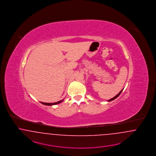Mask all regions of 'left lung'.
<instances>
[{
    "label": "left lung",
    "instance_id": "obj_1",
    "mask_svg": "<svg viewBox=\"0 0 156 156\" xmlns=\"http://www.w3.org/2000/svg\"><path fill=\"white\" fill-rule=\"evenodd\" d=\"M123 90V89H122V90H121V91H120V92H119V93H118V94H117V95H116V96H115V97H113V98H111V99H110V100H108V101H112V100H115V98H117V97H118V96H119V95H120V94H121V93H122V90Z\"/></svg>",
    "mask_w": 156,
    "mask_h": 156
}]
</instances>
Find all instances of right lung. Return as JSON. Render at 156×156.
<instances>
[{
    "mask_svg": "<svg viewBox=\"0 0 156 156\" xmlns=\"http://www.w3.org/2000/svg\"><path fill=\"white\" fill-rule=\"evenodd\" d=\"M63 100H61L59 101L56 102H54V103H46V102H41V104H44V105H56V104H59L62 102L63 101Z\"/></svg>",
    "mask_w": 156,
    "mask_h": 156,
    "instance_id": "add662e5",
    "label": "right lung"
}]
</instances>
